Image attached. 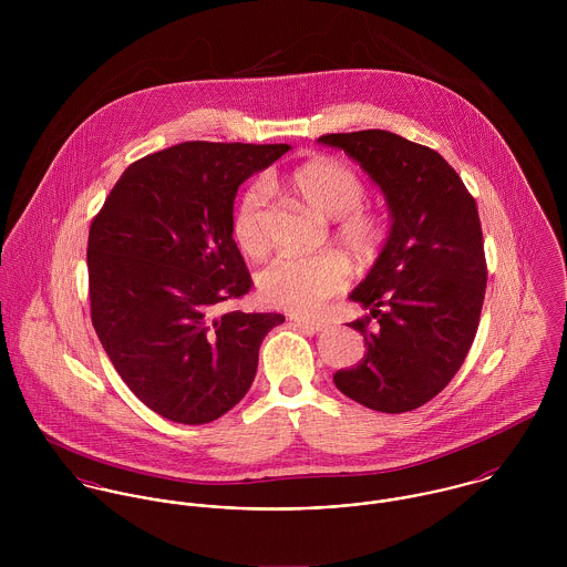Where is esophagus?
<instances>
[{"label":"esophagus","mask_w":567,"mask_h":567,"mask_svg":"<svg viewBox=\"0 0 567 567\" xmlns=\"http://www.w3.org/2000/svg\"><path fill=\"white\" fill-rule=\"evenodd\" d=\"M292 321L299 324V327H303V329L312 331V333H319V331H324V329H327V323H323V321H315V319H301V317H292Z\"/></svg>","instance_id":"esophagus-1"}]
</instances>
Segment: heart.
<instances>
[{
	"mask_svg": "<svg viewBox=\"0 0 567 567\" xmlns=\"http://www.w3.org/2000/svg\"><path fill=\"white\" fill-rule=\"evenodd\" d=\"M286 187L308 207L333 218V240L358 264L378 259L384 240V220L364 207L367 183L344 162L333 157H312L299 163L286 176ZM231 231L246 255L259 257L268 248V192L261 183L244 189ZM349 281V270L338 255L323 252L310 257L281 255L259 275L261 299L292 315H312L327 299L338 295Z\"/></svg>",
	"mask_w": 567,
	"mask_h": 567,
	"instance_id": "obj_1",
	"label": "heart"
}]
</instances>
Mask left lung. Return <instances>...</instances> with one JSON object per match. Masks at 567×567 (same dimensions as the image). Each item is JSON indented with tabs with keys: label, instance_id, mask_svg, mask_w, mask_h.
<instances>
[{
	"label": "left lung",
	"instance_id": "left-lung-1",
	"mask_svg": "<svg viewBox=\"0 0 567 567\" xmlns=\"http://www.w3.org/2000/svg\"><path fill=\"white\" fill-rule=\"evenodd\" d=\"M319 142L360 163L393 216L380 257L351 292L371 310L349 323L364 336L367 353L336 371L333 384L378 412L414 410L452 382L478 331L486 259L476 200L436 151L395 133H331Z\"/></svg>",
	"mask_w": 567,
	"mask_h": 567
}]
</instances>
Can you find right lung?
Masks as SVG:
<instances>
[{"mask_svg":"<svg viewBox=\"0 0 567 567\" xmlns=\"http://www.w3.org/2000/svg\"><path fill=\"white\" fill-rule=\"evenodd\" d=\"M288 144L183 142L131 163L91 220V323L120 378L169 421L209 423L238 404L281 315H214L252 288L234 240L244 181Z\"/></svg>","mask_w":567,"mask_h":567,"instance_id":"right-lung-1","label":"right lung"}]
</instances>
